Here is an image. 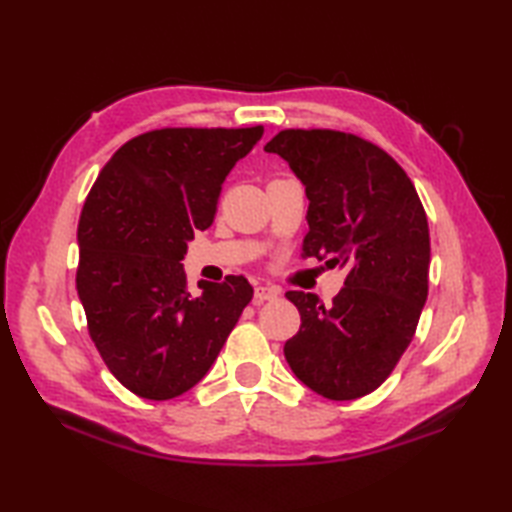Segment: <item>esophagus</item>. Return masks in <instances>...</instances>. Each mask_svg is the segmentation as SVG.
<instances>
[{"label":"esophagus","instance_id":"obj_1","mask_svg":"<svg viewBox=\"0 0 512 512\" xmlns=\"http://www.w3.org/2000/svg\"><path fill=\"white\" fill-rule=\"evenodd\" d=\"M281 295V288L279 286H257L255 288V301H273Z\"/></svg>","mask_w":512,"mask_h":512}]
</instances>
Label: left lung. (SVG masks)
<instances>
[{
	"mask_svg": "<svg viewBox=\"0 0 512 512\" xmlns=\"http://www.w3.org/2000/svg\"><path fill=\"white\" fill-rule=\"evenodd\" d=\"M264 151L284 158L306 187L303 255L347 268L332 306L286 292L301 314L286 361L323 398H361L391 374L416 332L429 290L427 213L398 162L358 136L284 129Z\"/></svg>",
	"mask_w": 512,
	"mask_h": 512,
	"instance_id": "8db88e82",
	"label": "left lung"
}]
</instances>
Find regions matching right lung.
<instances>
[{"mask_svg": "<svg viewBox=\"0 0 512 512\" xmlns=\"http://www.w3.org/2000/svg\"><path fill=\"white\" fill-rule=\"evenodd\" d=\"M264 127H167L125 143L83 204L76 290L105 365L140 398L169 400L215 363L253 286L198 281L180 264L213 224L222 182Z\"/></svg>", "mask_w": 512, "mask_h": 512, "instance_id": "add662e5", "label": "right lung"}]
</instances>
